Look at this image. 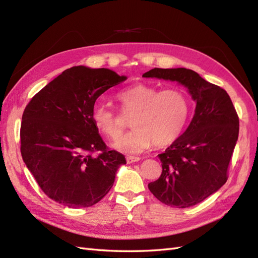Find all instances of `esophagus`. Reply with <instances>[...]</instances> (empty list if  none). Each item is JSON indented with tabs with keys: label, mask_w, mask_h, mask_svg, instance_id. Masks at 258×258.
Returning a JSON list of instances; mask_svg holds the SVG:
<instances>
[{
	"label": "esophagus",
	"mask_w": 258,
	"mask_h": 258,
	"mask_svg": "<svg viewBox=\"0 0 258 258\" xmlns=\"http://www.w3.org/2000/svg\"><path fill=\"white\" fill-rule=\"evenodd\" d=\"M138 161H140V158H138V156H127V163H129V164L136 163Z\"/></svg>",
	"instance_id": "obj_1"
}]
</instances>
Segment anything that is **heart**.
Returning <instances> with one entry per match:
<instances>
[{
	"mask_svg": "<svg viewBox=\"0 0 258 258\" xmlns=\"http://www.w3.org/2000/svg\"><path fill=\"white\" fill-rule=\"evenodd\" d=\"M121 114L131 118L134 129L114 143L119 152L138 154L149 147H165L183 133L190 112L185 91L172 87L160 91L154 86L136 84L117 94ZM96 129L110 140L121 136L123 117L108 106L97 103L92 109Z\"/></svg>",
	"mask_w": 258,
	"mask_h": 258,
	"instance_id": "1",
	"label": "heart"
}]
</instances>
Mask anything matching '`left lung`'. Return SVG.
I'll list each match as a JSON object with an SVG mask.
<instances>
[{
    "instance_id": "obj_1",
    "label": "left lung",
    "mask_w": 258,
    "mask_h": 258,
    "mask_svg": "<svg viewBox=\"0 0 258 258\" xmlns=\"http://www.w3.org/2000/svg\"><path fill=\"white\" fill-rule=\"evenodd\" d=\"M142 77L176 81L196 102L185 133L158 155L162 174L149 189L161 203L176 208L202 203L228 179L238 138V116L232 100L223 89L189 69L154 68Z\"/></svg>"
}]
</instances>
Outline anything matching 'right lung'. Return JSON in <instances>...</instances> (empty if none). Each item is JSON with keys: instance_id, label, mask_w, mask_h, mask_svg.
Listing matches in <instances>:
<instances>
[{"instance_id": "add662e5", "label": "right lung", "mask_w": 258, "mask_h": 258, "mask_svg": "<svg viewBox=\"0 0 258 258\" xmlns=\"http://www.w3.org/2000/svg\"><path fill=\"white\" fill-rule=\"evenodd\" d=\"M127 80L109 69L73 67L47 84L25 108L21 153L47 196L69 208L97 204L114 185L124 156L109 150L92 120L104 92ZM94 152H99L93 156Z\"/></svg>"}]
</instances>
